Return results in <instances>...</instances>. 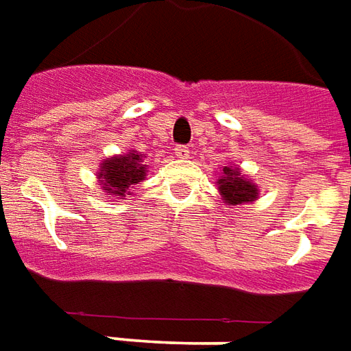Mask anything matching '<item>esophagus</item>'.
Masks as SVG:
<instances>
[{
    "mask_svg": "<svg viewBox=\"0 0 351 351\" xmlns=\"http://www.w3.org/2000/svg\"><path fill=\"white\" fill-rule=\"evenodd\" d=\"M173 151H176V156H178V158H187L189 153H191V149H189L187 145H178Z\"/></svg>",
    "mask_w": 351,
    "mask_h": 351,
    "instance_id": "1",
    "label": "esophagus"
}]
</instances>
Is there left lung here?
<instances>
[{
	"instance_id": "obj_1",
	"label": "left lung",
	"mask_w": 351,
	"mask_h": 351,
	"mask_svg": "<svg viewBox=\"0 0 351 351\" xmlns=\"http://www.w3.org/2000/svg\"><path fill=\"white\" fill-rule=\"evenodd\" d=\"M223 178H221L217 183H219V191L221 195H223V200L228 204H243V202H253L255 198H257V187L247 181L245 178H240V171L232 170V168H228L225 166L223 168Z\"/></svg>"
}]
</instances>
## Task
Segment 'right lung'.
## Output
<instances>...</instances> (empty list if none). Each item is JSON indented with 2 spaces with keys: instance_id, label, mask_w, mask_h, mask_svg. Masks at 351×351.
I'll return each mask as SVG.
<instances>
[{
  "instance_id": "add662e5",
  "label": "right lung",
  "mask_w": 351,
  "mask_h": 351,
  "mask_svg": "<svg viewBox=\"0 0 351 351\" xmlns=\"http://www.w3.org/2000/svg\"><path fill=\"white\" fill-rule=\"evenodd\" d=\"M141 155L136 151L130 155L113 156L101 164L100 181L104 191L113 196H124L134 183H140L145 176V166H141Z\"/></svg>"
}]
</instances>
